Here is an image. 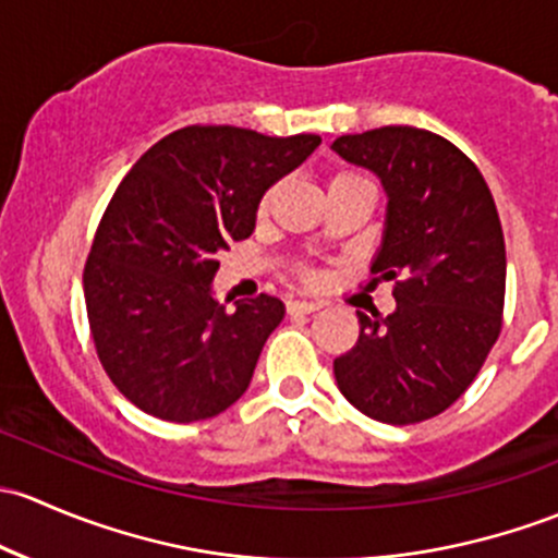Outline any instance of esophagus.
Here are the masks:
<instances>
[{
    "label": "esophagus",
    "mask_w": 558,
    "mask_h": 558,
    "mask_svg": "<svg viewBox=\"0 0 558 558\" xmlns=\"http://www.w3.org/2000/svg\"><path fill=\"white\" fill-rule=\"evenodd\" d=\"M322 306H325L322 301H306V298H303V301H287V312L290 314H312L319 312Z\"/></svg>",
    "instance_id": "esophagus-1"
}]
</instances>
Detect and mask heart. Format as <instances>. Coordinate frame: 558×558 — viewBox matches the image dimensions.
I'll use <instances>...</instances> for the list:
<instances>
[{
  "mask_svg": "<svg viewBox=\"0 0 558 558\" xmlns=\"http://www.w3.org/2000/svg\"><path fill=\"white\" fill-rule=\"evenodd\" d=\"M347 180H360V177H357V174H352V171H338V174L332 177L330 185H336V182H347ZM266 209H268V198H263L260 211H266Z\"/></svg>",
  "mask_w": 558,
  "mask_h": 558,
  "instance_id": "obj_1",
  "label": "heart"
}]
</instances>
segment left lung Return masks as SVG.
<instances>
[{
	"mask_svg": "<svg viewBox=\"0 0 558 558\" xmlns=\"http://www.w3.org/2000/svg\"><path fill=\"white\" fill-rule=\"evenodd\" d=\"M332 150L387 193L373 274L395 281L392 314L357 312L360 338L336 357L343 398L384 424H416L457 403L502 330L505 239L478 166L411 125L347 134Z\"/></svg>",
	"mask_w": 558,
	"mask_h": 558,
	"instance_id": "left-lung-1",
	"label": "left lung"
}]
</instances>
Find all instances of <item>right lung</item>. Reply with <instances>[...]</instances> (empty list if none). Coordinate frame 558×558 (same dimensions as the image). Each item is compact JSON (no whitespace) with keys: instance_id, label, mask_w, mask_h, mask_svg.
I'll return each instance as SVG.
<instances>
[{"instance_id":"obj_1","label":"right lung","mask_w":558,"mask_h":558,"mask_svg":"<svg viewBox=\"0 0 558 558\" xmlns=\"http://www.w3.org/2000/svg\"><path fill=\"white\" fill-rule=\"evenodd\" d=\"M319 142L187 125L123 177L90 244L83 290L96 354L136 408L187 424L246 392L284 303L260 292L228 312L211 295L217 255L250 239L263 193Z\"/></svg>"}]
</instances>
